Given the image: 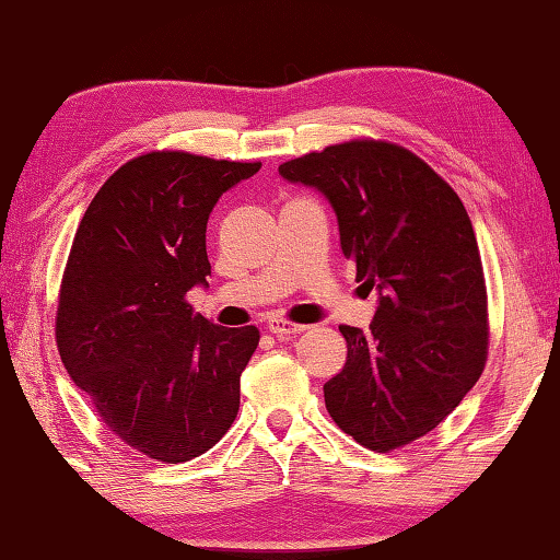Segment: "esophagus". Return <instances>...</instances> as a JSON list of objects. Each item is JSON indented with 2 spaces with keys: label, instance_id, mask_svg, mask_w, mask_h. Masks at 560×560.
I'll list each match as a JSON object with an SVG mask.
<instances>
[{
  "label": "esophagus",
  "instance_id": "34e87169",
  "mask_svg": "<svg viewBox=\"0 0 560 560\" xmlns=\"http://www.w3.org/2000/svg\"><path fill=\"white\" fill-rule=\"evenodd\" d=\"M267 328H269V334H273L277 338H281V336H296V334H303V330H306V326L289 324V320H281V318H271L269 324H267Z\"/></svg>",
  "mask_w": 560,
  "mask_h": 560
}]
</instances>
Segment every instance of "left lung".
Segmentation results:
<instances>
[{
	"mask_svg": "<svg viewBox=\"0 0 560 560\" xmlns=\"http://www.w3.org/2000/svg\"><path fill=\"white\" fill-rule=\"evenodd\" d=\"M334 207L355 279L377 289L371 334L340 326L348 360L324 385L334 422L387 452L432 432L485 371L479 246L457 192L400 145L350 140L279 165Z\"/></svg>",
	"mask_w": 560,
	"mask_h": 560,
	"instance_id": "left-lung-1",
	"label": "left lung"
}]
</instances>
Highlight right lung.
<instances>
[{
  "label": "right lung",
  "mask_w": 560,
  "mask_h": 560,
  "mask_svg": "<svg viewBox=\"0 0 560 560\" xmlns=\"http://www.w3.org/2000/svg\"><path fill=\"white\" fill-rule=\"evenodd\" d=\"M259 167L177 150L140 155L106 179L75 230L56 343L101 420L150 459L200 457L240 410L259 330L192 314L187 291L212 277L214 205Z\"/></svg>",
  "instance_id": "1"
}]
</instances>
